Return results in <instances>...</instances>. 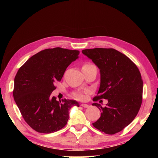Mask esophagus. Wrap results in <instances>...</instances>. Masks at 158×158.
<instances>
[{
    "mask_svg": "<svg viewBox=\"0 0 158 158\" xmlns=\"http://www.w3.org/2000/svg\"><path fill=\"white\" fill-rule=\"evenodd\" d=\"M81 106H83V107H84V108H89V105H87V104H81Z\"/></svg>",
    "mask_w": 158,
    "mask_h": 158,
    "instance_id": "esophagus-1",
    "label": "esophagus"
}]
</instances>
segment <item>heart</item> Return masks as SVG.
Listing matches in <instances>:
<instances>
[{
    "instance_id": "b5f03b06",
    "label": "heart",
    "mask_w": 158,
    "mask_h": 158,
    "mask_svg": "<svg viewBox=\"0 0 158 158\" xmlns=\"http://www.w3.org/2000/svg\"><path fill=\"white\" fill-rule=\"evenodd\" d=\"M91 65H91V64L85 63L84 65H83L82 69L85 68H89V67L91 66ZM73 97L74 98L77 99V100H81V99L84 98V94H83V93L80 91H77V92L73 93Z\"/></svg>"
}]
</instances>
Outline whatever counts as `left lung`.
<instances>
[{
  "label": "left lung",
  "mask_w": 158,
  "mask_h": 158,
  "mask_svg": "<svg viewBox=\"0 0 158 158\" xmlns=\"http://www.w3.org/2000/svg\"><path fill=\"white\" fill-rule=\"evenodd\" d=\"M82 53L91 59L100 73V85L93 101L108 100L106 106L93 103L101 116L93 125L108 135H114L130 124L142 102L143 81L137 65L114 49H84Z\"/></svg>",
  "instance_id": "8db88e82"
}]
</instances>
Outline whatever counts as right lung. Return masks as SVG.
Returning a JSON list of instances; mask_svg holds the SVG:
<instances>
[{"label":"right lung","mask_w":158,"mask_h":158,"mask_svg":"<svg viewBox=\"0 0 158 158\" xmlns=\"http://www.w3.org/2000/svg\"><path fill=\"white\" fill-rule=\"evenodd\" d=\"M79 52L56 47L42 50L19 69L15 78L13 96L21 115L37 132L49 134L65 126L76 100L57 101L51 97L66 69L79 58Z\"/></svg>","instance_id":"obj_1"}]
</instances>
